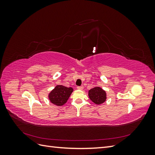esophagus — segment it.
I'll return each mask as SVG.
<instances>
[{
	"label": "esophagus",
	"instance_id": "34e87169",
	"mask_svg": "<svg viewBox=\"0 0 155 155\" xmlns=\"http://www.w3.org/2000/svg\"><path fill=\"white\" fill-rule=\"evenodd\" d=\"M83 86H78V87H77V88L78 89V90H83Z\"/></svg>",
	"mask_w": 155,
	"mask_h": 155
}]
</instances>
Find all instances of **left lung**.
<instances>
[{"instance_id":"8db88e82","label":"left lung","mask_w":155,"mask_h":155,"mask_svg":"<svg viewBox=\"0 0 155 155\" xmlns=\"http://www.w3.org/2000/svg\"><path fill=\"white\" fill-rule=\"evenodd\" d=\"M90 99L96 104H101L106 100V93L100 87H94L88 91Z\"/></svg>"}]
</instances>
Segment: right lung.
Segmentation results:
<instances>
[{"mask_svg": "<svg viewBox=\"0 0 155 155\" xmlns=\"http://www.w3.org/2000/svg\"><path fill=\"white\" fill-rule=\"evenodd\" d=\"M73 91L71 87H67L63 85H58L49 94V99L52 104L61 106L66 103Z\"/></svg>", "mask_w": 155, "mask_h": 155, "instance_id": "right-lung-1", "label": "right lung"}]
</instances>
